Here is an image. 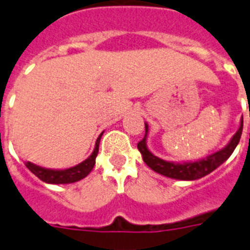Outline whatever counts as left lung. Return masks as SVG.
<instances>
[{"label":"left lung","mask_w":250,"mask_h":250,"mask_svg":"<svg viewBox=\"0 0 250 250\" xmlns=\"http://www.w3.org/2000/svg\"><path fill=\"white\" fill-rule=\"evenodd\" d=\"M243 132V118L240 121V125L236 133L231 137V140L225 145L223 148L213 152L209 156L204 157L201 160L196 161H184V162H174V161H165L160 157L154 156L148 148L146 140L149 135V125L145 123V136L144 139L137 144V149L143 156V160L153 171H156L157 174H161L166 178L176 179V180H197L211 171L221 166L223 162L229 160V156L232 154L235 148L239 144Z\"/></svg>","instance_id":"left-lung-1"}]
</instances>
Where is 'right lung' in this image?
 Instances as JSON below:
<instances>
[{"mask_svg":"<svg viewBox=\"0 0 250 250\" xmlns=\"http://www.w3.org/2000/svg\"><path fill=\"white\" fill-rule=\"evenodd\" d=\"M102 133L96 140V145H94L92 154L83 162H80L79 165L68 167V168H46V167H41L39 165L32 164V162H27L25 166L40 180L49 183V184H70V183L79 182L89 174L94 164H96V157L98 154V146H100Z\"/></svg>","mask_w":250,"mask_h":250,"instance_id":"obj_1","label":"right lung"}]
</instances>
